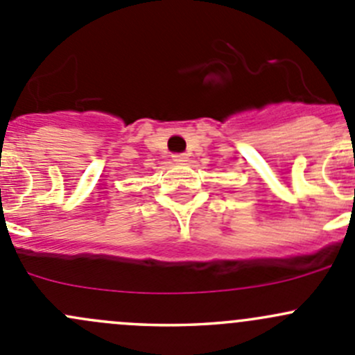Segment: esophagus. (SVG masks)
I'll use <instances>...</instances> for the list:
<instances>
[{
  "label": "esophagus",
  "mask_w": 355,
  "mask_h": 355,
  "mask_svg": "<svg viewBox=\"0 0 355 355\" xmlns=\"http://www.w3.org/2000/svg\"><path fill=\"white\" fill-rule=\"evenodd\" d=\"M187 159H189V156L185 155V153H177V155H173L175 163H185Z\"/></svg>",
  "instance_id": "34e87169"
}]
</instances>
